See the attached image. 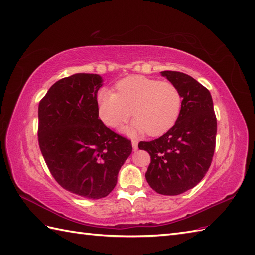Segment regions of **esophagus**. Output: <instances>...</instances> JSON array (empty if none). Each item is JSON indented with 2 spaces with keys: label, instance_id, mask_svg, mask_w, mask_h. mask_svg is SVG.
Returning a JSON list of instances; mask_svg holds the SVG:
<instances>
[{
  "label": "esophagus",
  "instance_id": "34e87169",
  "mask_svg": "<svg viewBox=\"0 0 255 255\" xmlns=\"http://www.w3.org/2000/svg\"><path fill=\"white\" fill-rule=\"evenodd\" d=\"M132 148H133V150L134 151H137L138 150V142L136 141V140H132Z\"/></svg>",
  "mask_w": 255,
  "mask_h": 255
}]
</instances>
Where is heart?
Wrapping results in <instances>:
<instances>
[{"mask_svg":"<svg viewBox=\"0 0 255 255\" xmlns=\"http://www.w3.org/2000/svg\"><path fill=\"white\" fill-rule=\"evenodd\" d=\"M115 90L116 93L103 88L96 94L99 116L108 127L119 126L132 114L136 119L125 130L160 136L169 130L180 115L181 92L170 81L136 74L119 80Z\"/></svg>","mask_w":255,"mask_h":255,"instance_id":"obj_1","label":"heart"}]
</instances>
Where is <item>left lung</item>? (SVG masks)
Instances as JSON below:
<instances>
[{
	"label": "left lung",
	"mask_w": 255,
	"mask_h": 255,
	"mask_svg": "<svg viewBox=\"0 0 255 255\" xmlns=\"http://www.w3.org/2000/svg\"><path fill=\"white\" fill-rule=\"evenodd\" d=\"M161 73L181 92L180 115L163 136L140 141L138 147L150 154L145 178L151 188L174 196L196 186L207 173L215 152L217 118L204 85L178 71Z\"/></svg>",
	"instance_id": "obj_1"
}]
</instances>
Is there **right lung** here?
<instances>
[{"instance_id": "obj_1", "label": "right lung", "mask_w": 255, "mask_h": 255, "mask_svg": "<svg viewBox=\"0 0 255 255\" xmlns=\"http://www.w3.org/2000/svg\"><path fill=\"white\" fill-rule=\"evenodd\" d=\"M99 74L77 73L51 85L38 107V143L57 183L81 197H106L132 151L131 141L99 118Z\"/></svg>"}]
</instances>
